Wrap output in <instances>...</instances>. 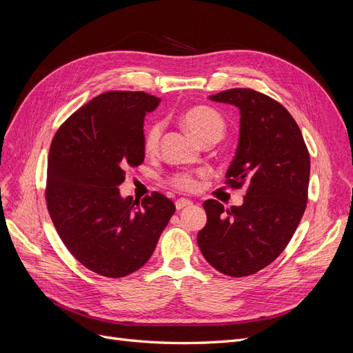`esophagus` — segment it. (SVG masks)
Wrapping results in <instances>:
<instances>
[{"mask_svg": "<svg viewBox=\"0 0 353 353\" xmlns=\"http://www.w3.org/2000/svg\"><path fill=\"white\" fill-rule=\"evenodd\" d=\"M193 203H192V201H189V199H185V198H180V199H177L176 201V208L180 211V210H185V208H188V207H192Z\"/></svg>", "mask_w": 353, "mask_h": 353, "instance_id": "1", "label": "esophagus"}]
</instances>
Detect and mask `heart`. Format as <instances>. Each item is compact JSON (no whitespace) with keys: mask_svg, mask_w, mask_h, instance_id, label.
Returning <instances> with one entry per match:
<instances>
[{"mask_svg":"<svg viewBox=\"0 0 353 353\" xmlns=\"http://www.w3.org/2000/svg\"><path fill=\"white\" fill-rule=\"evenodd\" d=\"M183 126L201 142L211 138H221L225 130V121L217 110L208 105H195L188 108L180 116ZM163 136V124L154 123L148 128L143 139V148L146 154H155L160 148ZM172 185L180 190H193L198 186L196 179L188 173H179L172 177Z\"/></svg>","mask_w":353,"mask_h":353,"instance_id":"heart-1","label":"heart"}]
</instances>
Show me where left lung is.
Returning <instances> with one entry per match:
<instances>
[{
    "label": "left lung",
    "instance_id": "left-lung-1",
    "mask_svg": "<svg viewBox=\"0 0 353 353\" xmlns=\"http://www.w3.org/2000/svg\"><path fill=\"white\" fill-rule=\"evenodd\" d=\"M241 110V133L225 185L246 186L241 207L203 202L207 224L198 245L208 263L230 277L265 268L288 246L308 202L310 152L301 129L280 102L254 89L210 97Z\"/></svg>",
    "mask_w": 353,
    "mask_h": 353
}]
</instances>
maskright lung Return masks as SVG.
<instances>
[{"instance_id":"1","label":"right lung","mask_w":353,"mask_h":353,"mask_svg":"<svg viewBox=\"0 0 353 353\" xmlns=\"http://www.w3.org/2000/svg\"><path fill=\"white\" fill-rule=\"evenodd\" d=\"M160 98L111 90L74 111L54 134L45 199L70 254L99 276L120 279L151 258L176 211L160 192L121 198L126 170L143 163V121Z\"/></svg>"}]
</instances>
